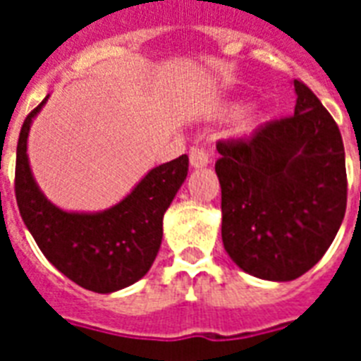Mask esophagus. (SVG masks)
Masks as SVG:
<instances>
[{
	"label": "esophagus",
	"instance_id": "obj_1",
	"mask_svg": "<svg viewBox=\"0 0 361 361\" xmlns=\"http://www.w3.org/2000/svg\"><path fill=\"white\" fill-rule=\"evenodd\" d=\"M189 163H191L192 169H204V166H208V153L204 152L202 147H191V152H189Z\"/></svg>",
	"mask_w": 361,
	"mask_h": 361
}]
</instances>
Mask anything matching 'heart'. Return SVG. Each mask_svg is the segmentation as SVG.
<instances>
[{
	"instance_id": "obj_1",
	"label": "heart",
	"mask_w": 361,
	"mask_h": 361,
	"mask_svg": "<svg viewBox=\"0 0 361 361\" xmlns=\"http://www.w3.org/2000/svg\"><path fill=\"white\" fill-rule=\"evenodd\" d=\"M243 110H245V104L238 103V104H232L231 109H228V112H231L232 116H238V114H241ZM252 123H255V118H251V120H249V125H252Z\"/></svg>"
}]
</instances>
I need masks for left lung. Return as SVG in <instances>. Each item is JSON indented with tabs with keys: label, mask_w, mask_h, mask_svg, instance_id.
<instances>
[{
	"label": "left lung",
	"mask_w": 361,
	"mask_h": 361,
	"mask_svg": "<svg viewBox=\"0 0 361 361\" xmlns=\"http://www.w3.org/2000/svg\"><path fill=\"white\" fill-rule=\"evenodd\" d=\"M292 84V118L217 144L223 245L238 268L266 281H294L313 268L347 209L339 127L305 84Z\"/></svg>",
	"instance_id": "obj_1"
}]
</instances>
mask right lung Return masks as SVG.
Here are the masks:
<instances>
[{
	"label": "right lung",
	"instance_id": "1",
	"mask_svg": "<svg viewBox=\"0 0 361 361\" xmlns=\"http://www.w3.org/2000/svg\"><path fill=\"white\" fill-rule=\"evenodd\" d=\"M39 106L25 118L16 146L14 192L22 219L54 268L99 294L135 285L149 271L163 241L164 212L180 191L189 157L152 169L127 197L101 212H69L41 191L27 157V136Z\"/></svg>",
	"mask_w": 361,
	"mask_h": 361
}]
</instances>
